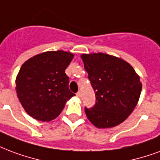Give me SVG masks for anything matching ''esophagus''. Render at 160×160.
<instances>
[{
    "label": "esophagus",
    "instance_id": "1",
    "mask_svg": "<svg viewBox=\"0 0 160 160\" xmlns=\"http://www.w3.org/2000/svg\"><path fill=\"white\" fill-rule=\"evenodd\" d=\"M76 96H77V97H78V98H81V96H82V95H81V92H77Z\"/></svg>",
    "mask_w": 160,
    "mask_h": 160
}]
</instances>
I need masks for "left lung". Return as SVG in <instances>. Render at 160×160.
<instances>
[{
    "label": "left lung",
    "instance_id": "left-lung-1",
    "mask_svg": "<svg viewBox=\"0 0 160 160\" xmlns=\"http://www.w3.org/2000/svg\"><path fill=\"white\" fill-rule=\"evenodd\" d=\"M81 58L97 101L92 108H85L86 116L98 128L119 125L138 102L140 77L125 60L108 54H82Z\"/></svg>",
    "mask_w": 160,
    "mask_h": 160
}]
</instances>
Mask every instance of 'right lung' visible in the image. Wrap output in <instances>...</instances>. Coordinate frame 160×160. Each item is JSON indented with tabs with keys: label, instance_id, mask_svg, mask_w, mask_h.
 <instances>
[{
	"label": "right lung",
	"instance_id": "obj_1",
	"mask_svg": "<svg viewBox=\"0 0 160 160\" xmlns=\"http://www.w3.org/2000/svg\"><path fill=\"white\" fill-rule=\"evenodd\" d=\"M74 54L46 52L27 60L16 78L18 98L28 114L41 121L58 116L65 103L75 96L68 88L65 69Z\"/></svg>",
	"mask_w": 160,
	"mask_h": 160
}]
</instances>
